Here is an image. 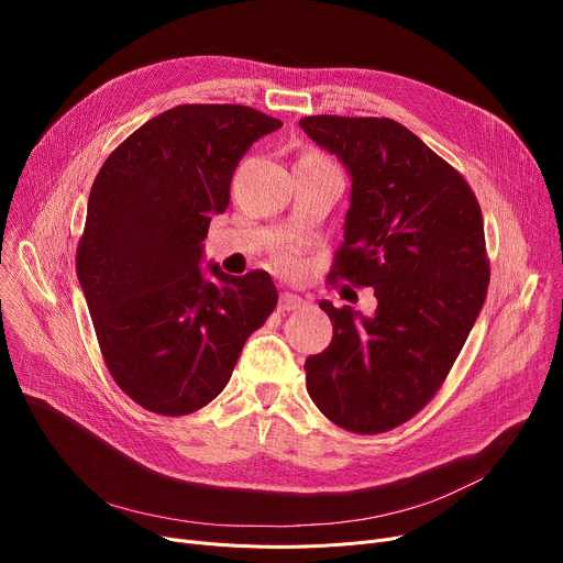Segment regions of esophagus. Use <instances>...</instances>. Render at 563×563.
Listing matches in <instances>:
<instances>
[{
    "instance_id": "esophagus-1",
    "label": "esophagus",
    "mask_w": 563,
    "mask_h": 563,
    "mask_svg": "<svg viewBox=\"0 0 563 563\" xmlns=\"http://www.w3.org/2000/svg\"><path fill=\"white\" fill-rule=\"evenodd\" d=\"M303 306H306V301L299 297V294H291V291H283L280 299H278V310H283V312L299 310Z\"/></svg>"
}]
</instances>
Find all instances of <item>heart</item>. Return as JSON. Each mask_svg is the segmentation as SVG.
Returning <instances> with one entry per match:
<instances>
[{"mask_svg":"<svg viewBox=\"0 0 563 563\" xmlns=\"http://www.w3.org/2000/svg\"><path fill=\"white\" fill-rule=\"evenodd\" d=\"M280 264H283V266H289V264H291V257H289V255H283V257H280Z\"/></svg>","mask_w":563,"mask_h":563,"instance_id":"heart-1","label":"heart"}]
</instances>
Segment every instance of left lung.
<instances>
[{
	"label": "left lung",
	"mask_w": 563,
	"mask_h": 563,
	"mask_svg": "<svg viewBox=\"0 0 563 563\" xmlns=\"http://www.w3.org/2000/svg\"><path fill=\"white\" fill-rule=\"evenodd\" d=\"M351 177L331 278L374 287L372 317L321 301L333 340L306 361L317 408L353 433L390 431L450 374L486 301L482 207L445 159L390 118L306 115Z\"/></svg>",
	"instance_id": "left-lung-1"
}]
</instances>
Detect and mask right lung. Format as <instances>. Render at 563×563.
Wrapping results in <instances>:
<instances>
[{
  "instance_id": "add662e5",
  "label": "right lung",
  "mask_w": 563,
  "mask_h": 563,
  "mask_svg": "<svg viewBox=\"0 0 563 563\" xmlns=\"http://www.w3.org/2000/svg\"><path fill=\"white\" fill-rule=\"evenodd\" d=\"M278 128L242 104L173 107L118 145L91 187L77 278L113 380L159 416L210 404L278 303L266 272L200 266L236 164Z\"/></svg>"
}]
</instances>
